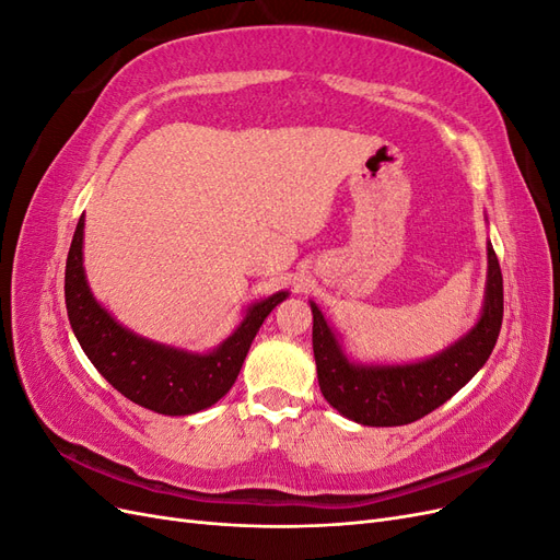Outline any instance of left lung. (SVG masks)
Masks as SVG:
<instances>
[{
    "label": "left lung",
    "instance_id": "1",
    "mask_svg": "<svg viewBox=\"0 0 560 560\" xmlns=\"http://www.w3.org/2000/svg\"><path fill=\"white\" fill-rule=\"evenodd\" d=\"M479 319L474 327L432 358L404 364L358 362L343 348V338L311 301L313 352L325 399L348 420L369 428H395L432 413L465 387L486 364L502 327V273L493 245Z\"/></svg>",
    "mask_w": 560,
    "mask_h": 560
}]
</instances>
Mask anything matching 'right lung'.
Segmentation results:
<instances>
[{"label": "right lung", "instance_id": "obj_1", "mask_svg": "<svg viewBox=\"0 0 560 560\" xmlns=\"http://www.w3.org/2000/svg\"><path fill=\"white\" fill-rule=\"evenodd\" d=\"M83 226L86 219L81 214L67 254L65 303L72 331L86 358L118 393L149 411L191 416L210 409L238 378L264 319L290 292H276L249 303L241 325L208 352L151 341L124 327L93 296L83 268Z\"/></svg>", "mask_w": 560, "mask_h": 560}]
</instances>
